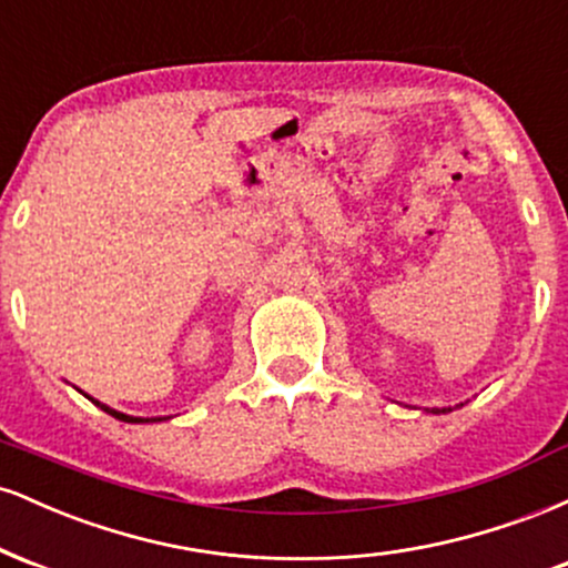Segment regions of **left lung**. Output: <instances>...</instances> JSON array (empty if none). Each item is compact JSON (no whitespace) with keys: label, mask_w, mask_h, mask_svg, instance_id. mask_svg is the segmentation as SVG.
<instances>
[{"label":"left lung","mask_w":568,"mask_h":568,"mask_svg":"<svg viewBox=\"0 0 568 568\" xmlns=\"http://www.w3.org/2000/svg\"><path fill=\"white\" fill-rule=\"evenodd\" d=\"M446 410H452V408H433V414H446Z\"/></svg>","instance_id":"obj_1"}]
</instances>
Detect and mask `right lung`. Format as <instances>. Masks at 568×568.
I'll use <instances>...</instances> for the list:
<instances>
[{
  "mask_svg": "<svg viewBox=\"0 0 568 568\" xmlns=\"http://www.w3.org/2000/svg\"><path fill=\"white\" fill-rule=\"evenodd\" d=\"M90 400H93V397H90ZM95 406H101L103 410H106V414H112L114 419H120V422H130V425H143V422H160V419H143V416H128V414H122V410H114V408H109V406H103V403H98V400H93Z\"/></svg>",
  "mask_w": 568,
  "mask_h": 568,
  "instance_id": "add662e5",
  "label": "right lung"
}]
</instances>
